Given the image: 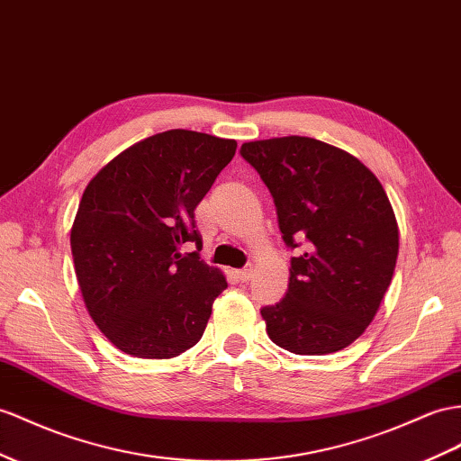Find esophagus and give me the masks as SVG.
Segmentation results:
<instances>
[{
    "instance_id": "34e87169",
    "label": "esophagus",
    "mask_w": 461,
    "mask_h": 461,
    "mask_svg": "<svg viewBox=\"0 0 461 461\" xmlns=\"http://www.w3.org/2000/svg\"><path fill=\"white\" fill-rule=\"evenodd\" d=\"M238 276H240L241 282H249V280L253 278V267L249 265V267H245V268L238 270Z\"/></svg>"
}]
</instances>
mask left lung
Returning a JSON list of instances; mask_svg holds the SVG:
<instances>
[{
  "mask_svg": "<svg viewBox=\"0 0 461 461\" xmlns=\"http://www.w3.org/2000/svg\"><path fill=\"white\" fill-rule=\"evenodd\" d=\"M273 194L290 261L288 292L261 310L275 345L329 354L354 343L374 320L399 253L393 208L375 175L350 153L305 136L241 146Z\"/></svg>",
  "mask_w": 461,
  "mask_h": 461,
  "instance_id": "1",
  "label": "left lung"
}]
</instances>
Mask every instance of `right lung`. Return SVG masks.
<instances>
[{
    "instance_id": "right-lung-1",
    "label": "right lung",
    "mask_w": 461,
    "mask_h": 461,
    "mask_svg": "<svg viewBox=\"0 0 461 461\" xmlns=\"http://www.w3.org/2000/svg\"><path fill=\"white\" fill-rule=\"evenodd\" d=\"M235 148L167 130L118 153L86 186L69 238L76 276L91 320L130 357L173 358L194 347L228 288L218 268L180 245L203 247L194 208Z\"/></svg>"
}]
</instances>
